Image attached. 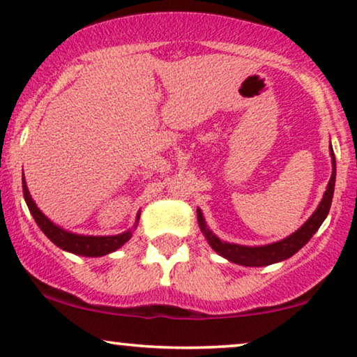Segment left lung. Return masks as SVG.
<instances>
[{"label":"left lung","mask_w":357,"mask_h":357,"mask_svg":"<svg viewBox=\"0 0 357 357\" xmlns=\"http://www.w3.org/2000/svg\"><path fill=\"white\" fill-rule=\"evenodd\" d=\"M330 158H331V177L330 182L326 185V190L321 197L319 206L312 216L297 229L296 232H292L291 236L278 242L266 243V245H241V243L226 242L221 241L216 234H214L206 224V219L203 216V211L197 208V218H198V226L202 229L204 238H206L209 247L213 248L218 255H221L226 260L236 263V265L242 266H268L273 263L284 261L287 258H291L294 253L301 250L307 242L314 237V234L319 231V227L324 224L325 218L328 216L331 199H333L335 192V180H336V160L335 153L330 143Z\"/></svg>","instance_id":"obj_1"}]
</instances>
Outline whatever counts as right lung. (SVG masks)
I'll return each instance as SVG.
<instances>
[{
	"instance_id": "add662e5",
	"label": "right lung",
	"mask_w": 357,
	"mask_h": 357,
	"mask_svg": "<svg viewBox=\"0 0 357 357\" xmlns=\"http://www.w3.org/2000/svg\"><path fill=\"white\" fill-rule=\"evenodd\" d=\"M22 192H24V199H26L29 211H31L32 218L36 219L37 226L40 227V231L45 234V236L50 238V241L55 243L56 247H60L61 250L75 253V255L81 257H104L109 255V253L119 250L125 245L126 242L130 241L131 236H133L135 229L138 227L141 211H138L135 219L133 227L128 229V231L115 234V236H84V234H76L71 231H66L61 226H58L56 222H53L50 218H47L45 214L40 211V208L37 206L33 198L31 197V192H29L26 178L22 177Z\"/></svg>"
}]
</instances>
